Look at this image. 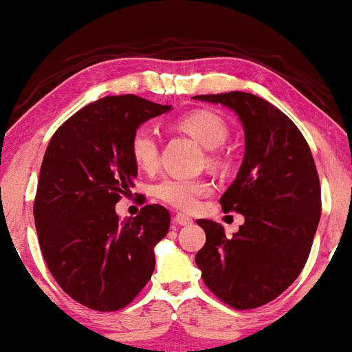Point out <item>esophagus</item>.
Wrapping results in <instances>:
<instances>
[{
  "instance_id": "esophagus-1",
  "label": "esophagus",
  "mask_w": 352,
  "mask_h": 352,
  "mask_svg": "<svg viewBox=\"0 0 352 352\" xmlns=\"http://www.w3.org/2000/svg\"><path fill=\"white\" fill-rule=\"evenodd\" d=\"M173 223H175L177 226H188V224L193 223V219L184 213H177L175 217H173Z\"/></svg>"
}]
</instances>
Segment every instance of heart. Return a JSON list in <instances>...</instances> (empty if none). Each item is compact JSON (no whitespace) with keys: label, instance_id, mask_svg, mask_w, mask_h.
I'll return each mask as SVG.
<instances>
[{"label":"heart","instance_id":"heart-1","mask_svg":"<svg viewBox=\"0 0 352 352\" xmlns=\"http://www.w3.org/2000/svg\"><path fill=\"white\" fill-rule=\"evenodd\" d=\"M177 128L197 141L208 151H214L226 142L230 129L218 114L198 109L177 121ZM131 155L135 165L146 172H152L159 165V138L154 128L142 124L134 129L129 142ZM210 162H218V155L211 152ZM211 192V184L205 179H182L165 177L154 185V195L160 201L179 210H193L205 195Z\"/></svg>","mask_w":352,"mask_h":352}]
</instances>
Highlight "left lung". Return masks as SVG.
<instances>
[{
  "label": "left lung",
  "mask_w": 352,
  "mask_h": 352,
  "mask_svg": "<svg viewBox=\"0 0 352 352\" xmlns=\"http://www.w3.org/2000/svg\"><path fill=\"white\" fill-rule=\"evenodd\" d=\"M195 98L231 108L245 135L243 165L219 200L245 221L226 238L219 223L198 219L206 243L195 262L223 303L252 310L289 289L307 264L321 217L318 172L303 134L269 101L244 91Z\"/></svg>",
  "instance_id": "obj_1"
}]
</instances>
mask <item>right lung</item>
<instances>
[{
  "mask_svg": "<svg viewBox=\"0 0 352 352\" xmlns=\"http://www.w3.org/2000/svg\"><path fill=\"white\" fill-rule=\"evenodd\" d=\"M168 109L135 95L104 96L70 116L45 149L34 200L42 256L62 290L91 310L124 308L154 272L168 210L154 203L121 221L114 206L138 177L134 129Z\"/></svg>",
  "mask_w": 352,
  "mask_h": 352,
  "instance_id": "right-lung-1",
  "label": "right lung"
}]
</instances>
